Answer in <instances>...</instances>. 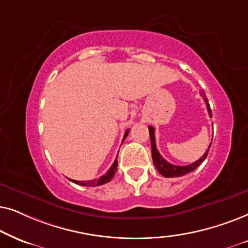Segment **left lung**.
<instances>
[{
    "instance_id": "8db88e82",
    "label": "left lung",
    "mask_w": 248,
    "mask_h": 248,
    "mask_svg": "<svg viewBox=\"0 0 248 248\" xmlns=\"http://www.w3.org/2000/svg\"><path fill=\"white\" fill-rule=\"evenodd\" d=\"M202 95L204 101H205V104H206V108H207V112H209V115L211 118H212V112H211V108H210V104H209V101H207V98L205 96V93L202 92L201 93ZM148 130H150V138H151V146H152V157H153V162H154V166L156 168L158 172L162 174L163 177H167V178H174V177H181L184 176V174H187L191 172V171H194L196 169L197 167L201 166V163L203 162L204 160H205L206 156H207V153H209V150L211 147V144L209 148H207V151L204 153V155L199 160L195 161V162H193L191 164H188V166H174V164H171L168 162V161L164 160V158L161 156V154L158 153L157 148H156V145H155V136H154V128L150 126L148 127Z\"/></svg>"
}]
</instances>
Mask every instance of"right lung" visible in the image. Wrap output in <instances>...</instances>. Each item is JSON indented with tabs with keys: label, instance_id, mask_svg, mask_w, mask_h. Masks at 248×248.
Listing matches in <instances>:
<instances>
[{
	"label": "right lung",
	"instance_id": "add662e5",
	"mask_svg": "<svg viewBox=\"0 0 248 248\" xmlns=\"http://www.w3.org/2000/svg\"><path fill=\"white\" fill-rule=\"evenodd\" d=\"M128 133H129V129L126 130V134H124V138L127 137ZM124 140H122V141H124ZM117 167H118V160H117V158H115L113 164H112L110 169L108 170V172L105 173V174H103V176H102V177L98 178V179L88 180V181H78V180H72V179H70V180L72 181V183L80 185V186H86V187L101 186V185H104V184H107V183H108V181L112 180V178H113L114 174H115V171H117Z\"/></svg>",
	"mask_w": 248,
	"mask_h": 248
}]
</instances>
